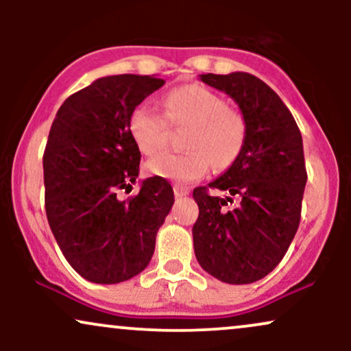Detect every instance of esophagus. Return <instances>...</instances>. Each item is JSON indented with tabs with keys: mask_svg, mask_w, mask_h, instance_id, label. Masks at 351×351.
<instances>
[{
	"mask_svg": "<svg viewBox=\"0 0 351 351\" xmlns=\"http://www.w3.org/2000/svg\"><path fill=\"white\" fill-rule=\"evenodd\" d=\"M173 191H175V196H178V198H181V196H186L188 195L189 188L181 186V184H175V186H173Z\"/></svg>",
	"mask_w": 351,
	"mask_h": 351,
	"instance_id": "esophagus-1",
	"label": "esophagus"
}]
</instances>
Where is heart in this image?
<instances>
[{"label":"heart","instance_id":"1","mask_svg":"<svg viewBox=\"0 0 351 351\" xmlns=\"http://www.w3.org/2000/svg\"><path fill=\"white\" fill-rule=\"evenodd\" d=\"M165 114L143 102L130 115V135L138 150L155 155L167 147L170 121L175 128L189 127L186 153H162L147 163L148 173L176 183L199 180L209 165L228 168L236 162L247 138V122L236 108L211 88L189 84L168 92L163 99Z\"/></svg>","mask_w":351,"mask_h":351}]
</instances>
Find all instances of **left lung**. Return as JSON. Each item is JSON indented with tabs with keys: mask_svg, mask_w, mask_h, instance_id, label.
Masks as SVG:
<instances>
[{
	"mask_svg": "<svg viewBox=\"0 0 351 351\" xmlns=\"http://www.w3.org/2000/svg\"><path fill=\"white\" fill-rule=\"evenodd\" d=\"M226 92L247 122L237 160L219 178L193 191L199 216L193 244L201 267L226 284H251L274 271L300 223L307 171L295 120L267 84L247 72L201 74ZM209 189L230 195L213 197ZM238 203L229 208L228 202Z\"/></svg>",
	"mask_w": 351,
	"mask_h": 351,
	"instance_id": "1",
	"label": "left lung"
}]
</instances>
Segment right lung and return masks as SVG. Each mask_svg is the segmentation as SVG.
Instances as JSON below:
<instances>
[{"mask_svg": "<svg viewBox=\"0 0 351 351\" xmlns=\"http://www.w3.org/2000/svg\"><path fill=\"white\" fill-rule=\"evenodd\" d=\"M163 79L107 75L60 106L43 156L46 215L67 263L84 279L119 284L150 264L156 232L175 203L165 178L142 181L138 195L119 199L138 176L140 155L130 115Z\"/></svg>", "mask_w": 351, "mask_h": 351, "instance_id": "add662e5", "label": "right lung"}]
</instances>
